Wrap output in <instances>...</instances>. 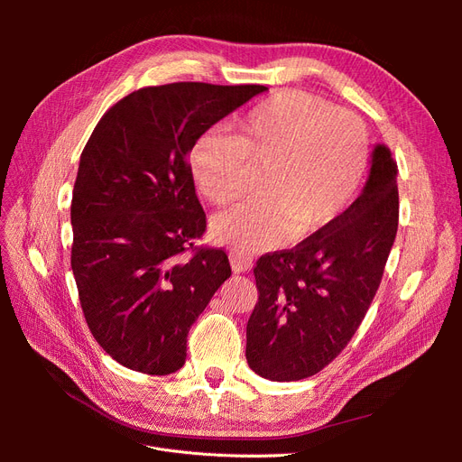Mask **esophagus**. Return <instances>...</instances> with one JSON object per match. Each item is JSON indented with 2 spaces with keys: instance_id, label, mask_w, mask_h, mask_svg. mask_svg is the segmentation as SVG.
Here are the masks:
<instances>
[{
  "instance_id": "esophagus-1",
  "label": "esophagus",
  "mask_w": 462,
  "mask_h": 462,
  "mask_svg": "<svg viewBox=\"0 0 462 462\" xmlns=\"http://www.w3.org/2000/svg\"><path fill=\"white\" fill-rule=\"evenodd\" d=\"M229 262H231V268L235 273H243V272H248L250 268H253V258L243 254V253H236V250L229 253Z\"/></svg>"
}]
</instances>
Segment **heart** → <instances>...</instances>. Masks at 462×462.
<instances>
[{"label":"heart","instance_id":"heart-1","mask_svg":"<svg viewBox=\"0 0 462 462\" xmlns=\"http://www.w3.org/2000/svg\"><path fill=\"white\" fill-rule=\"evenodd\" d=\"M368 131L353 111L300 90L263 97L236 121L194 141L189 165L204 197L226 206L245 197L253 170L265 194L212 219L217 243L268 250L295 233H318L351 204L368 165Z\"/></svg>","mask_w":462,"mask_h":462}]
</instances>
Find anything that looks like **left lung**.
Instances as JSON below:
<instances>
[{
	"mask_svg": "<svg viewBox=\"0 0 462 462\" xmlns=\"http://www.w3.org/2000/svg\"><path fill=\"white\" fill-rule=\"evenodd\" d=\"M397 223V162L385 144H375L366 185L341 216L295 248L258 260L248 366L272 382H297L326 368L370 309Z\"/></svg>",
	"mask_w": 462,
	"mask_h": 462,
	"instance_id": "1",
	"label": "left lung"
}]
</instances>
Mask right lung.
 I'll return each mask as SVG.
<instances>
[{"label": "right lung", "mask_w": 462, "mask_h": 462, "mask_svg": "<svg viewBox=\"0 0 462 462\" xmlns=\"http://www.w3.org/2000/svg\"><path fill=\"white\" fill-rule=\"evenodd\" d=\"M268 88L173 82L125 96L96 125L73 189L71 268L87 324L125 368H183L187 335L229 279L219 248L183 258L206 231L190 148Z\"/></svg>", "instance_id": "add662e5"}]
</instances>
